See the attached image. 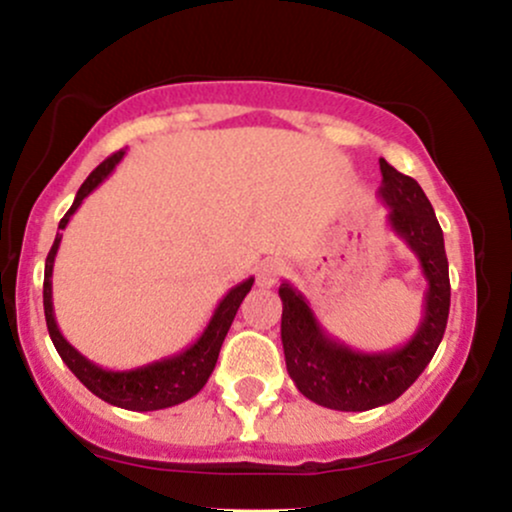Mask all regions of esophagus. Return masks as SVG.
Instances as JSON below:
<instances>
[{
    "label": "esophagus",
    "mask_w": 512,
    "mask_h": 512,
    "mask_svg": "<svg viewBox=\"0 0 512 512\" xmlns=\"http://www.w3.org/2000/svg\"><path fill=\"white\" fill-rule=\"evenodd\" d=\"M281 274H284V264L279 260H264L260 267H257V286L272 289Z\"/></svg>",
    "instance_id": "34e87169"
}]
</instances>
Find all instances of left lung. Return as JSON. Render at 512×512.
<instances>
[{"label":"left lung","mask_w":512,"mask_h":512,"mask_svg":"<svg viewBox=\"0 0 512 512\" xmlns=\"http://www.w3.org/2000/svg\"><path fill=\"white\" fill-rule=\"evenodd\" d=\"M383 185L378 195L387 209V226L419 257L428 281L424 315L407 344L390 351L351 349L320 325L308 298L284 281L279 286L281 344L286 370L303 397L337 411H368L407 392L424 373L445 334L450 313L448 257L440 223L421 185L380 158Z\"/></svg>","instance_id":"left-lung-1"}]
</instances>
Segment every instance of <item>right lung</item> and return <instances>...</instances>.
I'll return each mask as SVG.
<instances>
[{"mask_svg":"<svg viewBox=\"0 0 512 512\" xmlns=\"http://www.w3.org/2000/svg\"><path fill=\"white\" fill-rule=\"evenodd\" d=\"M125 158V149L115 151L113 156L105 158V161L93 170L91 175L84 180V185L76 192L74 204L69 207L64 219L60 221V231L67 228L69 219L76 209L81 207V202L96 190L101 182L113 173L117 163ZM57 231L55 243L48 252V260H45V281H43V305H45V322H48V332L52 344H55L57 354L62 356V361L67 363V368L72 370L76 378L84 383L88 390L96 397H101L103 402L113 404V407L129 409V411H156V409H168L175 404L187 402L190 397H195L204 385H207L211 370L216 366V358H219L221 344L226 339L228 330H231V322L236 317L240 303L248 296L255 279L240 281L238 286H233L226 296L221 298L216 305L214 315H211L209 325L204 327V332L199 334L195 344L187 346L185 351L175 356H166L161 361L146 363V366L132 368V370H108L96 366L93 361H88L86 356H81L67 339L62 337L60 327H57L55 310H52V267H55L57 250H60L62 233Z\"/></svg>","mask_w":512,"mask_h":512,"instance_id":"obj_1","label":"right lung"}]
</instances>
